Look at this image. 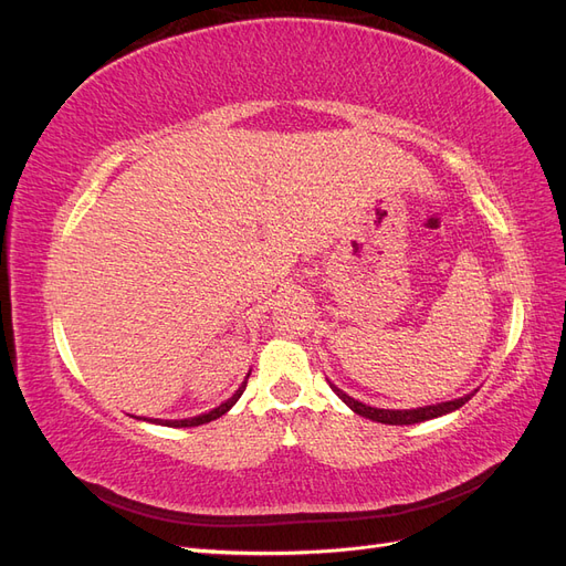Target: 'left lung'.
<instances>
[{
  "instance_id": "left-lung-1",
  "label": "left lung",
  "mask_w": 566,
  "mask_h": 566,
  "mask_svg": "<svg viewBox=\"0 0 566 566\" xmlns=\"http://www.w3.org/2000/svg\"><path fill=\"white\" fill-rule=\"evenodd\" d=\"M328 385L337 394V397L354 410L356 416L368 418L373 422H382V424H416V422H424V420H432V418H439V416H447V413H451V410H458L462 403H468L476 391L474 389V391L465 394V397L441 401V403H430V406H418V408H375V406L361 403L358 399L349 397L347 391H342L331 380H328Z\"/></svg>"
}]
</instances>
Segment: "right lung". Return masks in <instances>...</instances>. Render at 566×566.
I'll return each mask as SVG.
<instances>
[{"instance_id": "add662e5", "label": "right lung", "mask_w": 566, "mask_h": 566, "mask_svg": "<svg viewBox=\"0 0 566 566\" xmlns=\"http://www.w3.org/2000/svg\"><path fill=\"white\" fill-rule=\"evenodd\" d=\"M248 378H250V373L245 375V380L238 385V389L231 394V397L227 399V401H221L217 408H212V410H208V413H200V416H193V418H184V420H163V418H136V420H146V422H156V424H163V427H198V424H205V422H210V420H217V418H221L227 413V410H231L233 406H235V401L241 399V394L245 391V385H248Z\"/></svg>"}]
</instances>
